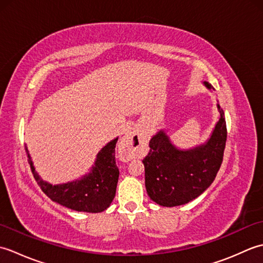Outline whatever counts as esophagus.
<instances>
[{
	"label": "esophagus",
	"mask_w": 263,
	"mask_h": 263,
	"mask_svg": "<svg viewBox=\"0 0 263 263\" xmlns=\"http://www.w3.org/2000/svg\"><path fill=\"white\" fill-rule=\"evenodd\" d=\"M143 144L144 138L135 128H130L121 139L120 150L122 157L126 160L139 157L143 150Z\"/></svg>",
	"instance_id": "1"
}]
</instances>
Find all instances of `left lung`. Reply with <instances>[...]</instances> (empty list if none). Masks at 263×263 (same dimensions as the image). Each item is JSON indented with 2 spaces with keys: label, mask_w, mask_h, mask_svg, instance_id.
Wrapping results in <instances>:
<instances>
[{
  "label": "left lung",
  "mask_w": 263,
  "mask_h": 263,
  "mask_svg": "<svg viewBox=\"0 0 263 263\" xmlns=\"http://www.w3.org/2000/svg\"><path fill=\"white\" fill-rule=\"evenodd\" d=\"M203 85L214 89L209 82ZM219 120L210 138L191 149H178L160 130L149 142L150 152L143 158L147 193L163 206L185 204L198 198L214 182L219 171L227 139L224 111L217 104Z\"/></svg>",
  "instance_id": "left-lung-1"
}]
</instances>
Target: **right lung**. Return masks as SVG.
<instances>
[{
	"label": "right lung",
	"instance_id": "1",
	"mask_svg": "<svg viewBox=\"0 0 263 263\" xmlns=\"http://www.w3.org/2000/svg\"><path fill=\"white\" fill-rule=\"evenodd\" d=\"M117 139L119 138L108 142L97 154L90 173L73 182L52 185L44 181L35 171L31 157L26 148L28 163L37 184L49 199L76 211L102 212L110 205L119 182L120 171L115 161Z\"/></svg>",
	"mask_w": 263,
	"mask_h": 263
}]
</instances>
